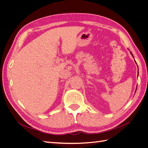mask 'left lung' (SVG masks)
Returning a JSON list of instances; mask_svg holds the SVG:
<instances>
[{
    "label": "left lung",
    "mask_w": 148,
    "mask_h": 148,
    "mask_svg": "<svg viewBox=\"0 0 148 148\" xmlns=\"http://www.w3.org/2000/svg\"><path fill=\"white\" fill-rule=\"evenodd\" d=\"M131 53H132V56H133V54H132V52H131Z\"/></svg>",
    "instance_id": "obj_1"
}]
</instances>
